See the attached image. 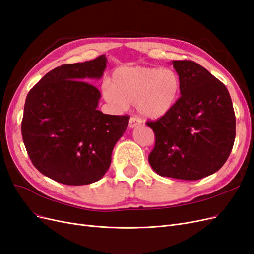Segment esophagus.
I'll return each instance as SVG.
<instances>
[{"label":"esophagus","mask_w":254,"mask_h":254,"mask_svg":"<svg viewBox=\"0 0 254 254\" xmlns=\"http://www.w3.org/2000/svg\"><path fill=\"white\" fill-rule=\"evenodd\" d=\"M140 125H141V120L140 119H137L136 117L130 118V120H129V128L133 129V128L140 126Z\"/></svg>","instance_id":"obj_1"}]
</instances>
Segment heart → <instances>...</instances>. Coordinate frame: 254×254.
Segmentation results:
<instances>
[{
	"label": "heart",
	"mask_w": 254,
	"mask_h": 254,
	"mask_svg": "<svg viewBox=\"0 0 254 254\" xmlns=\"http://www.w3.org/2000/svg\"><path fill=\"white\" fill-rule=\"evenodd\" d=\"M181 79L172 68L122 66L103 86L104 98L118 109L136 104L137 112L147 120L170 113L178 101Z\"/></svg>",
	"instance_id": "b5f03b06"
}]
</instances>
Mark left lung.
<instances>
[{
  "label": "left lung",
  "mask_w": 254,
  "mask_h": 254,
  "mask_svg": "<svg viewBox=\"0 0 254 254\" xmlns=\"http://www.w3.org/2000/svg\"><path fill=\"white\" fill-rule=\"evenodd\" d=\"M181 97L173 110L147 125L156 135L148 157L158 175L198 180L226 163L235 140V114L228 89L203 66L173 60Z\"/></svg>",
  "instance_id": "obj_1"
}]
</instances>
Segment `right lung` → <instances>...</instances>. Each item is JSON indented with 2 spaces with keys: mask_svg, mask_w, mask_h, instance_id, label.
<instances>
[{
  "mask_svg": "<svg viewBox=\"0 0 254 254\" xmlns=\"http://www.w3.org/2000/svg\"><path fill=\"white\" fill-rule=\"evenodd\" d=\"M107 57L64 64L45 74L28 92L22 137L34 166L66 186L102 179L114 145L126 131L128 115L97 110L101 92L90 79H101Z\"/></svg>",
  "mask_w": 254,
  "mask_h": 254,
  "instance_id": "1",
  "label": "right lung"
}]
</instances>
